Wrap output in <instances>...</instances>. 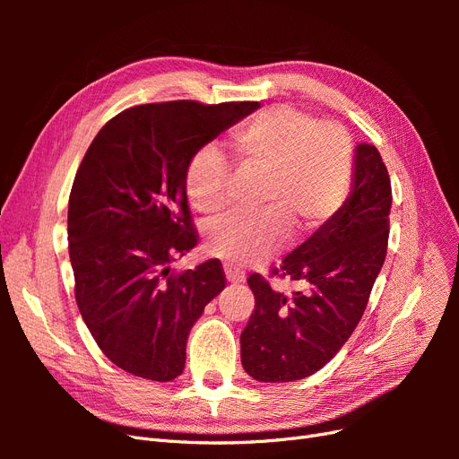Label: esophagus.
I'll return each mask as SVG.
<instances>
[{
	"mask_svg": "<svg viewBox=\"0 0 459 459\" xmlns=\"http://www.w3.org/2000/svg\"><path fill=\"white\" fill-rule=\"evenodd\" d=\"M224 272H226V277H228L230 283H241V281H245V273L241 270H235L231 266H226Z\"/></svg>",
	"mask_w": 459,
	"mask_h": 459,
	"instance_id": "1",
	"label": "esophagus"
}]
</instances>
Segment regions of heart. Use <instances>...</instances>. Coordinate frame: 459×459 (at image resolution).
Wrapping results in <instances>:
<instances>
[{
	"label": "heart",
	"instance_id": "b5f03b06",
	"mask_svg": "<svg viewBox=\"0 0 459 459\" xmlns=\"http://www.w3.org/2000/svg\"><path fill=\"white\" fill-rule=\"evenodd\" d=\"M241 176L262 178L253 216H230L208 228L212 255L233 266H251L275 255L287 228L308 233L339 212L354 176L352 137L341 124L316 120L290 107H272L231 135ZM231 169L214 145L193 152L186 169V191L203 214L230 204Z\"/></svg>",
	"mask_w": 459,
	"mask_h": 459
}]
</instances>
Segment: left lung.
<instances>
[{"instance_id": "1", "label": "left lung", "mask_w": 459, "mask_h": 459, "mask_svg": "<svg viewBox=\"0 0 459 459\" xmlns=\"http://www.w3.org/2000/svg\"><path fill=\"white\" fill-rule=\"evenodd\" d=\"M391 204V178L377 147L359 143L349 199L272 270L304 290L283 295L260 273L247 280L255 310L241 333V364L253 379H304L342 349L383 268Z\"/></svg>"}]
</instances>
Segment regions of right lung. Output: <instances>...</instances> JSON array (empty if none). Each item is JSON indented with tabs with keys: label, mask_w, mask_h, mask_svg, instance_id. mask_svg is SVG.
<instances>
[{
	"label": "right lung",
	"mask_w": 459,
	"mask_h": 459,
	"mask_svg": "<svg viewBox=\"0 0 459 459\" xmlns=\"http://www.w3.org/2000/svg\"><path fill=\"white\" fill-rule=\"evenodd\" d=\"M258 107L137 105L110 118L82 159L68 199L76 304L103 354L135 377L182 375L189 331L226 287L218 260L170 268L199 238L186 169L193 152Z\"/></svg>",
	"instance_id": "right-lung-1"
}]
</instances>
